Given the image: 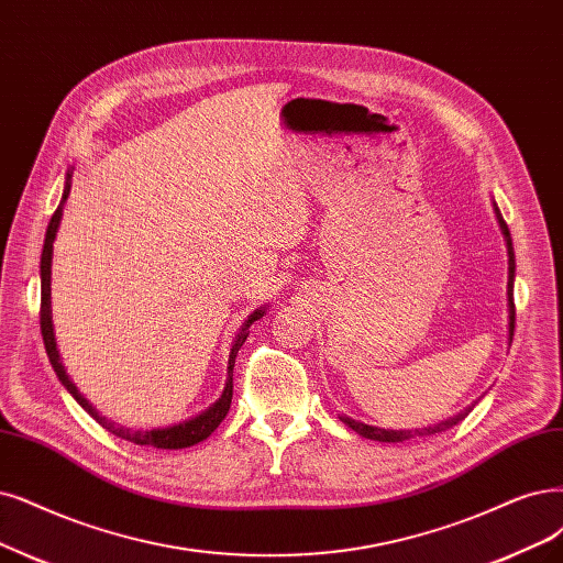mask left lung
<instances>
[{
  "mask_svg": "<svg viewBox=\"0 0 563 563\" xmlns=\"http://www.w3.org/2000/svg\"><path fill=\"white\" fill-rule=\"evenodd\" d=\"M492 206H494L498 227H501V234H504L506 247H508V343H512V331H515V299H512V287H515V250H512V239H510V232H508V224H506L501 211H498L496 201ZM475 404L477 401H473L464 410L452 415V418L441 420V422H435V424H429V427H422V429H383V427L364 424L362 420H352V418H347V415H339V420L343 424H347L352 431H357L360 435H364V439L380 441V443H404V441H412V439H427V435H433V433H441V431L452 429L454 424H460L466 418V415L473 410Z\"/></svg>",
  "mask_w": 563,
  "mask_h": 563,
  "instance_id": "8db88e82",
  "label": "left lung"
}]
</instances>
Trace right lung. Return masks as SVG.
Returning <instances> with one entry per match:
<instances>
[{
	"mask_svg": "<svg viewBox=\"0 0 563 563\" xmlns=\"http://www.w3.org/2000/svg\"><path fill=\"white\" fill-rule=\"evenodd\" d=\"M71 176H74V166L67 172V178H65V190H62V199H59V206L57 211L53 213L51 222H48V229H46V241H44V250H41V336H44V345H46V352H48V360L53 364V371L57 373L59 383L67 387V391L71 394V397L80 404V408L90 412L92 418L107 429L111 431L113 435H118V439H124L130 443H136V445H145V448H159V450H180V448H190V445H197L201 441H206L208 435H211L218 424L227 418L229 412V406H232V389H234V362H236V355L241 345L245 343L247 339V329L250 324H253L255 320L264 318L266 313V306L253 310V313L247 316V320L241 324L239 334L232 343V347H229V362H227V383H224V389L220 394V399L208 406L203 412L195 415V418L185 420V422H178V424H172V427H162V429H128L122 427L118 422H111L109 418H103V415L97 412V408L82 397V394L78 391V387L71 383V378L67 376V368L65 364H62L59 360V350H57V343H55V329H53V308H51V266H53V241L57 236V229H59V222H62V211H65V203H67V197L71 192Z\"/></svg>",
	"mask_w": 563,
	"mask_h": 563,
	"instance_id": "1",
	"label": "right lung"
}]
</instances>
